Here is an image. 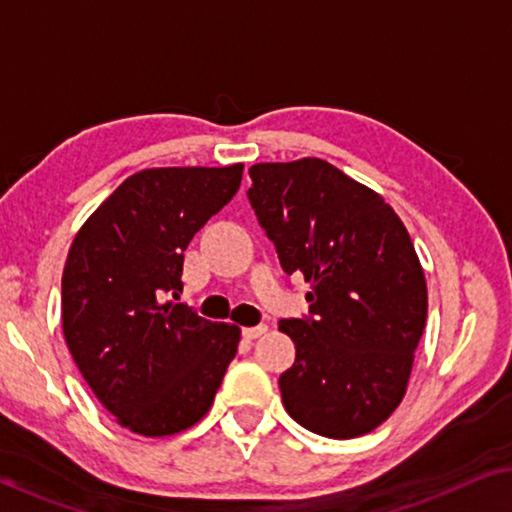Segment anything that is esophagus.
I'll return each instance as SVG.
<instances>
[{"mask_svg":"<svg viewBox=\"0 0 512 512\" xmlns=\"http://www.w3.org/2000/svg\"><path fill=\"white\" fill-rule=\"evenodd\" d=\"M268 331V326L265 324H258V326H247V328H242V338L244 340H256V338H261V335Z\"/></svg>","mask_w":512,"mask_h":512,"instance_id":"34e87169","label":"esophagus"}]
</instances>
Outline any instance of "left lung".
<instances>
[{"label": "left lung", "mask_w": 512, "mask_h": 512, "mask_svg": "<svg viewBox=\"0 0 512 512\" xmlns=\"http://www.w3.org/2000/svg\"><path fill=\"white\" fill-rule=\"evenodd\" d=\"M247 198L286 275L310 282V314L282 319L296 361L282 403L307 431L356 438L398 408L426 324L412 240L382 195L319 158L258 163Z\"/></svg>", "instance_id": "1"}]
</instances>
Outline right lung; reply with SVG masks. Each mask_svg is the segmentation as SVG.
Returning <instances> with one entry per match:
<instances>
[{
    "label": "right lung",
    "mask_w": 512,
    "mask_h": 512,
    "mask_svg": "<svg viewBox=\"0 0 512 512\" xmlns=\"http://www.w3.org/2000/svg\"><path fill=\"white\" fill-rule=\"evenodd\" d=\"M244 165L132 174L83 223L62 272V331L125 429L172 436L212 408L240 328L177 303L184 251L233 200Z\"/></svg>",
    "instance_id": "obj_1"
}]
</instances>
